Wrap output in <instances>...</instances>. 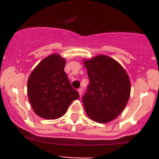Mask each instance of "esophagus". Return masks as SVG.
Listing matches in <instances>:
<instances>
[{
  "mask_svg": "<svg viewBox=\"0 0 159 159\" xmlns=\"http://www.w3.org/2000/svg\"><path fill=\"white\" fill-rule=\"evenodd\" d=\"M78 94H79L80 97H81V95H82V89H78Z\"/></svg>",
  "mask_w": 159,
  "mask_h": 159,
  "instance_id": "esophagus-1",
  "label": "esophagus"
}]
</instances>
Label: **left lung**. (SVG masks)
Instances as JSON below:
<instances>
[{
    "label": "left lung",
    "mask_w": 159,
    "mask_h": 159,
    "mask_svg": "<svg viewBox=\"0 0 159 159\" xmlns=\"http://www.w3.org/2000/svg\"><path fill=\"white\" fill-rule=\"evenodd\" d=\"M90 84L82 98L89 118L98 123L113 121L125 108L131 82L125 68L112 57L98 54L83 60Z\"/></svg>",
    "instance_id": "obj_1"
}]
</instances>
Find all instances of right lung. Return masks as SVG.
<instances>
[{"instance_id":"1","label":"right lung","mask_w":159,"mask_h":159,"mask_svg":"<svg viewBox=\"0 0 159 159\" xmlns=\"http://www.w3.org/2000/svg\"><path fill=\"white\" fill-rule=\"evenodd\" d=\"M66 59L54 53L44 57L30 73L28 95L34 113L44 119H57L66 113L74 100L79 98L64 68Z\"/></svg>"}]
</instances>
